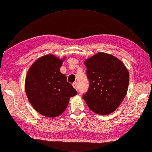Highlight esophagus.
Returning <instances> with one entry per match:
<instances>
[{"mask_svg": "<svg viewBox=\"0 0 152 152\" xmlns=\"http://www.w3.org/2000/svg\"><path fill=\"white\" fill-rule=\"evenodd\" d=\"M72 86H73V88L76 90V91H77V89H78V85H77V83H76V82H75V83H72Z\"/></svg>", "mask_w": 152, "mask_h": 152, "instance_id": "esophagus-1", "label": "esophagus"}]
</instances>
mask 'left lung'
Returning a JSON list of instances; mask_svg holds the SVG:
<instances>
[{"instance_id":"1","label":"left lung","mask_w":152,"mask_h":152,"mask_svg":"<svg viewBox=\"0 0 152 152\" xmlns=\"http://www.w3.org/2000/svg\"><path fill=\"white\" fill-rule=\"evenodd\" d=\"M89 88L83 97L99 115L113 113L127 94L129 73L124 64L110 54L99 52L84 61Z\"/></svg>"}]
</instances>
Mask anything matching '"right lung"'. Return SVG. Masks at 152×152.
I'll use <instances>...</instances> for the list:
<instances>
[{"mask_svg":"<svg viewBox=\"0 0 152 152\" xmlns=\"http://www.w3.org/2000/svg\"><path fill=\"white\" fill-rule=\"evenodd\" d=\"M65 58L60 59L53 54L39 57L26 76L25 90L28 100L43 116L60 115L66 109L69 98L77 94L66 76L60 72Z\"/></svg>","mask_w":152,"mask_h":152,"instance_id":"obj_1","label":"right lung"}]
</instances>
